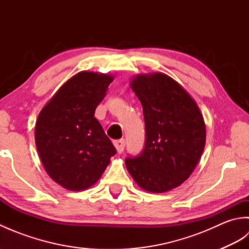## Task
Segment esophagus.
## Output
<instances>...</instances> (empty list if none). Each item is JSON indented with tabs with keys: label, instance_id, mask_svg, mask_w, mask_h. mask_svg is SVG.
Listing matches in <instances>:
<instances>
[{
	"label": "esophagus",
	"instance_id": "obj_1",
	"mask_svg": "<svg viewBox=\"0 0 249 249\" xmlns=\"http://www.w3.org/2000/svg\"><path fill=\"white\" fill-rule=\"evenodd\" d=\"M113 144L115 146L116 151H118V153H122V152L124 151V147H125V140L124 139L114 140L113 141Z\"/></svg>",
	"mask_w": 249,
	"mask_h": 249
}]
</instances>
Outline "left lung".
<instances>
[{"label": "left lung", "instance_id": "1", "mask_svg": "<svg viewBox=\"0 0 249 249\" xmlns=\"http://www.w3.org/2000/svg\"><path fill=\"white\" fill-rule=\"evenodd\" d=\"M130 88L142 104L145 145L125 165L139 187L165 193L190 177L202 155L206 130L195 99L163 72L140 73Z\"/></svg>", "mask_w": 249, "mask_h": 249}]
</instances>
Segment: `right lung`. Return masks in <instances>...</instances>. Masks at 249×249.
Segmentation results:
<instances>
[{"instance_id": "1", "label": "right lung", "mask_w": 249, "mask_h": 249, "mask_svg": "<svg viewBox=\"0 0 249 249\" xmlns=\"http://www.w3.org/2000/svg\"><path fill=\"white\" fill-rule=\"evenodd\" d=\"M114 77L83 71L57 89L40 110L35 143L46 172L65 189L79 192L96 183L115 155L95 110Z\"/></svg>"}]
</instances>
